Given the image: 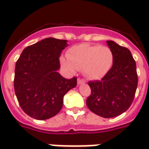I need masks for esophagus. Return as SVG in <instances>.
Here are the masks:
<instances>
[{"label":"esophagus","instance_id":"1","mask_svg":"<svg viewBox=\"0 0 149 149\" xmlns=\"http://www.w3.org/2000/svg\"><path fill=\"white\" fill-rule=\"evenodd\" d=\"M83 83H85V81L82 79H78V84L79 85H81V84H83Z\"/></svg>","mask_w":149,"mask_h":149}]
</instances>
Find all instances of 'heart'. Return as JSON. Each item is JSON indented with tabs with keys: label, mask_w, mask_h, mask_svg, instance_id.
Listing matches in <instances>:
<instances>
[{
	"label": "heart",
	"mask_w": 149,
	"mask_h": 149,
	"mask_svg": "<svg viewBox=\"0 0 149 149\" xmlns=\"http://www.w3.org/2000/svg\"><path fill=\"white\" fill-rule=\"evenodd\" d=\"M66 58H61V65L68 71L83 70L91 79H100L105 76L113 64V54L110 48L98 45L81 44L71 47Z\"/></svg>",
	"instance_id": "obj_1"
}]
</instances>
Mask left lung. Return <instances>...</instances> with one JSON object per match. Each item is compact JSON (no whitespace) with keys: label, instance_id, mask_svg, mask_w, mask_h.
<instances>
[{"label":"left lung","instance_id":"left-lung-1","mask_svg":"<svg viewBox=\"0 0 149 149\" xmlns=\"http://www.w3.org/2000/svg\"><path fill=\"white\" fill-rule=\"evenodd\" d=\"M113 54V64L101 80L91 81V93L86 106L103 118L120 116L130 107L138 84L136 65L130 50L113 41H107Z\"/></svg>","mask_w":149,"mask_h":149}]
</instances>
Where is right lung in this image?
<instances>
[{"label":"right lung","mask_w":149,"mask_h":149,"mask_svg":"<svg viewBox=\"0 0 149 149\" xmlns=\"http://www.w3.org/2000/svg\"><path fill=\"white\" fill-rule=\"evenodd\" d=\"M66 40L48 38L22 51L16 63L14 91L22 109L33 119L44 120L62 109L63 97L77 85V78H63L58 70Z\"/></svg>","instance_id":"obj_1"}]
</instances>
